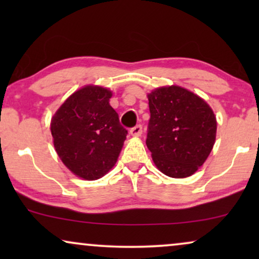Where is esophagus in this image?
Here are the masks:
<instances>
[{"mask_svg": "<svg viewBox=\"0 0 259 259\" xmlns=\"http://www.w3.org/2000/svg\"><path fill=\"white\" fill-rule=\"evenodd\" d=\"M130 133H131V136H133V137H140L141 133H143V126L137 125V126L132 127V128L130 130Z\"/></svg>", "mask_w": 259, "mask_h": 259, "instance_id": "obj_1", "label": "esophagus"}]
</instances>
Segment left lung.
Segmentation results:
<instances>
[{
	"label": "left lung",
	"mask_w": 259,
	"mask_h": 259,
	"mask_svg": "<svg viewBox=\"0 0 259 259\" xmlns=\"http://www.w3.org/2000/svg\"><path fill=\"white\" fill-rule=\"evenodd\" d=\"M147 97L151 118L146 145L155 166L172 178L192 176L214 145L213 111L203 99L179 86L157 88Z\"/></svg>",
	"instance_id": "1"
}]
</instances>
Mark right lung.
<instances>
[{"label": "right lung", "mask_w": 259, "mask_h": 259, "mask_svg": "<svg viewBox=\"0 0 259 259\" xmlns=\"http://www.w3.org/2000/svg\"><path fill=\"white\" fill-rule=\"evenodd\" d=\"M112 92L86 86L73 93L52 118L56 153L74 175L86 180L104 177L115 165L127 130L109 99Z\"/></svg>", "instance_id": "obj_1"}]
</instances>
